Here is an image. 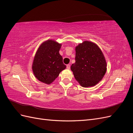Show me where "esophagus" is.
<instances>
[{
	"label": "esophagus",
	"mask_w": 133,
	"mask_h": 133,
	"mask_svg": "<svg viewBox=\"0 0 133 133\" xmlns=\"http://www.w3.org/2000/svg\"><path fill=\"white\" fill-rule=\"evenodd\" d=\"M66 68H67V69H70V64H67V65H66Z\"/></svg>",
	"instance_id": "obj_1"
}]
</instances>
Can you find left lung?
Masks as SVG:
<instances>
[{
	"instance_id": "1",
	"label": "left lung",
	"mask_w": 133,
	"mask_h": 133,
	"mask_svg": "<svg viewBox=\"0 0 133 133\" xmlns=\"http://www.w3.org/2000/svg\"><path fill=\"white\" fill-rule=\"evenodd\" d=\"M75 63L70 69L75 79L83 87L95 86L107 71L104 54L96 44L84 41L75 48Z\"/></svg>"
}]
</instances>
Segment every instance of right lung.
<instances>
[{
	"label": "right lung",
	"mask_w": 133,
	"mask_h": 133,
	"mask_svg": "<svg viewBox=\"0 0 133 133\" xmlns=\"http://www.w3.org/2000/svg\"><path fill=\"white\" fill-rule=\"evenodd\" d=\"M62 44L53 40L43 42L37 50L32 64V70L40 82L50 84L66 68L59 54Z\"/></svg>",
	"instance_id": "obj_1"
}]
</instances>
